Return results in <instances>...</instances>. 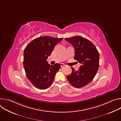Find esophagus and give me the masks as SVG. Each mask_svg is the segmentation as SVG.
<instances>
[{
    "instance_id": "1",
    "label": "esophagus",
    "mask_w": 121,
    "mask_h": 121,
    "mask_svg": "<svg viewBox=\"0 0 121 121\" xmlns=\"http://www.w3.org/2000/svg\"><path fill=\"white\" fill-rule=\"evenodd\" d=\"M60 65H61V67H63V66H65V65L64 64H63V63H61V64H60Z\"/></svg>"
}]
</instances>
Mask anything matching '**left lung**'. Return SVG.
I'll use <instances>...</instances> for the list:
<instances>
[{
    "label": "left lung",
    "instance_id": "left-lung-1",
    "mask_svg": "<svg viewBox=\"0 0 121 121\" xmlns=\"http://www.w3.org/2000/svg\"><path fill=\"white\" fill-rule=\"evenodd\" d=\"M75 49L74 59L80 64L78 71L72 67V73L66 76L74 87L80 88L90 83L99 67V53L95 46L89 40L79 36L65 38Z\"/></svg>",
    "mask_w": 121,
    "mask_h": 121
}]
</instances>
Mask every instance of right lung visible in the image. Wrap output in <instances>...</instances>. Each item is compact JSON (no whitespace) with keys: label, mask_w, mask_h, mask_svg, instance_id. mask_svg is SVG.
<instances>
[{"label":"right lung","mask_w":121,"mask_h":121,"mask_svg":"<svg viewBox=\"0 0 121 121\" xmlns=\"http://www.w3.org/2000/svg\"><path fill=\"white\" fill-rule=\"evenodd\" d=\"M63 38L42 36L30 42L23 53V65L27 77L38 89L45 90L52 84L56 73L61 68L56 63L52 65L46 61L55 45Z\"/></svg>","instance_id":"right-lung-1"}]
</instances>
